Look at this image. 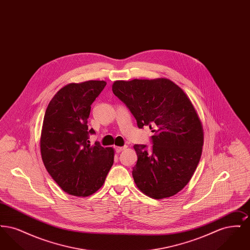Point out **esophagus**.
Returning <instances> with one entry per match:
<instances>
[{"label": "esophagus", "mask_w": 250, "mask_h": 250, "mask_svg": "<svg viewBox=\"0 0 250 250\" xmlns=\"http://www.w3.org/2000/svg\"><path fill=\"white\" fill-rule=\"evenodd\" d=\"M126 148H127V146H124V147L116 146V147H115V151H116L117 153H120V152H122L123 150H125V149H126Z\"/></svg>", "instance_id": "esophagus-1"}]
</instances>
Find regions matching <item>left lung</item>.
I'll list each match as a JSON object with an SVG mask.
<instances>
[{
	"instance_id": "left-lung-1",
	"label": "left lung",
	"mask_w": 250,
	"mask_h": 250,
	"mask_svg": "<svg viewBox=\"0 0 250 250\" xmlns=\"http://www.w3.org/2000/svg\"><path fill=\"white\" fill-rule=\"evenodd\" d=\"M112 92L130 109L140 128L148 125L154 132L152 150L134 145L136 186L155 200L174 196L192 178L203 146L202 121L189 97L165 78L116 81Z\"/></svg>"
}]
</instances>
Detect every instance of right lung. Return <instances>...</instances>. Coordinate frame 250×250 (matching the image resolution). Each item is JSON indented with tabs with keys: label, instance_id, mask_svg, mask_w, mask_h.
Segmentation results:
<instances>
[{
	"label": "right lung",
	"instance_id": "1",
	"mask_svg": "<svg viewBox=\"0 0 250 250\" xmlns=\"http://www.w3.org/2000/svg\"><path fill=\"white\" fill-rule=\"evenodd\" d=\"M107 83L88 81L60 89L48 103L40 136V152L48 173L65 193L88 197L104 184L113 165L114 149L91 145V105Z\"/></svg>",
	"mask_w": 250,
	"mask_h": 250
}]
</instances>
